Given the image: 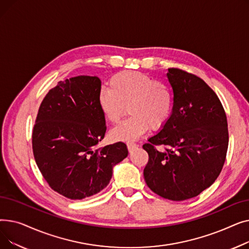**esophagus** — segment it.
I'll return each mask as SVG.
<instances>
[{
    "mask_svg": "<svg viewBox=\"0 0 249 249\" xmlns=\"http://www.w3.org/2000/svg\"><path fill=\"white\" fill-rule=\"evenodd\" d=\"M136 147H137L136 143H134V142H127V148H128L129 151L134 150Z\"/></svg>",
    "mask_w": 249,
    "mask_h": 249,
    "instance_id": "esophagus-1",
    "label": "esophagus"
}]
</instances>
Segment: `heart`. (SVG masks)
Returning a JSON list of instances; mask_svg holds the SVG:
<instances>
[{
	"label": "heart",
	"instance_id": "obj_1",
	"mask_svg": "<svg viewBox=\"0 0 249 249\" xmlns=\"http://www.w3.org/2000/svg\"><path fill=\"white\" fill-rule=\"evenodd\" d=\"M110 89H102L98 103L111 124L119 122L126 113L130 117L114 128L113 140H134L165 125L173 108V94L167 85L140 71H122L112 76Z\"/></svg>",
	"mask_w": 249,
	"mask_h": 249
}]
</instances>
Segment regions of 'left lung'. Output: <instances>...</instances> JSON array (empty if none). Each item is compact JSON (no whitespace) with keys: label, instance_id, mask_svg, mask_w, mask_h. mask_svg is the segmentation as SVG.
Segmentation results:
<instances>
[{"label":"left lung","instance_id":"1","mask_svg":"<svg viewBox=\"0 0 249 249\" xmlns=\"http://www.w3.org/2000/svg\"><path fill=\"white\" fill-rule=\"evenodd\" d=\"M174 91L169 119L143 144L148 188L164 199L184 201L210 187L224 165L228 148L227 118L215 94L199 76L179 69L166 73ZM164 146L163 151L155 146Z\"/></svg>","mask_w":249,"mask_h":249}]
</instances>
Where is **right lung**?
Listing matches in <instances>:
<instances>
[{
  "mask_svg": "<svg viewBox=\"0 0 249 249\" xmlns=\"http://www.w3.org/2000/svg\"><path fill=\"white\" fill-rule=\"evenodd\" d=\"M98 76L58 82L43 99L32 133L39 171L49 187L71 200L90 197L110 182L113 167L128 155L125 143L96 148L106 133Z\"/></svg>",
  "mask_w": 249,
  "mask_h": 249,
  "instance_id": "right-lung-1",
  "label": "right lung"
}]
</instances>
